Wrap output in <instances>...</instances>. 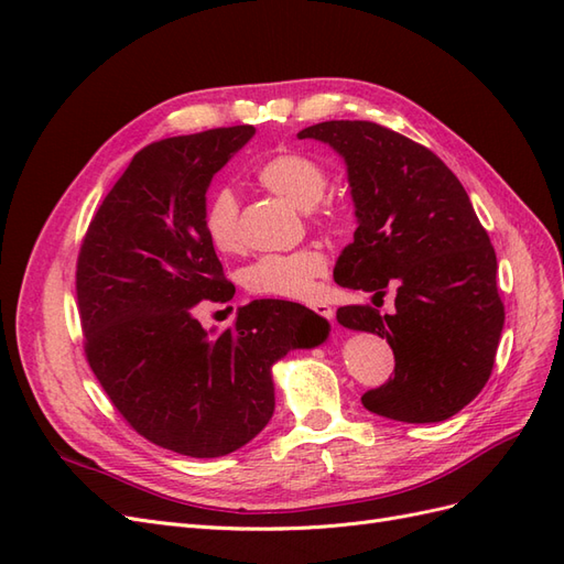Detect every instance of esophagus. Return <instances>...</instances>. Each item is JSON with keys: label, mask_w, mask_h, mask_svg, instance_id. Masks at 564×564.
Here are the masks:
<instances>
[{"label": "esophagus", "mask_w": 564, "mask_h": 564, "mask_svg": "<svg viewBox=\"0 0 564 564\" xmlns=\"http://www.w3.org/2000/svg\"><path fill=\"white\" fill-rule=\"evenodd\" d=\"M313 311L324 319H334V308L327 303H313Z\"/></svg>", "instance_id": "34e87169"}]
</instances>
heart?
Segmentation results:
<instances>
[{
	"mask_svg": "<svg viewBox=\"0 0 564 564\" xmlns=\"http://www.w3.org/2000/svg\"><path fill=\"white\" fill-rule=\"evenodd\" d=\"M259 181L270 193L308 212L327 193L329 174L315 158L305 152H282L259 166ZM202 226L207 240L220 253L240 249V207L228 187L216 191L204 204ZM327 272V259L317 249L292 253H268L245 270V286L251 294L278 299H311L315 284Z\"/></svg>",
	"mask_w": 564,
	"mask_h": 564,
	"instance_id": "heart-1",
	"label": "heart"
}]
</instances>
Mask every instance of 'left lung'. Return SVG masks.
I'll return each instance as SVG.
<instances>
[{"label": "left lung", "instance_id": "obj_1", "mask_svg": "<svg viewBox=\"0 0 564 564\" xmlns=\"http://www.w3.org/2000/svg\"><path fill=\"white\" fill-rule=\"evenodd\" d=\"M299 139L329 143L348 166L357 230L336 261V284L373 299L395 289L390 315L371 305L336 313L395 355V377L362 404L404 423L454 416L489 381L506 319L497 253L468 193L435 152L381 124L332 119Z\"/></svg>", "mask_w": 564, "mask_h": 564}]
</instances>
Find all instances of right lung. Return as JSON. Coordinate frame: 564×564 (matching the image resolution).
<instances>
[{
  "instance_id": "1",
  "label": "right lung",
  "mask_w": 564,
  "mask_h": 564,
  "mask_svg": "<svg viewBox=\"0 0 564 564\" xmlns=\"http://www.w3.org/2000/svg\"><path fill=\"white\" fill-rule=\"evenodd\" d=\"M253 131L220 127L135 152L77 256L84 352L98 383L135 433L193 458L259 435L275 412L272 365L329 334L317 313L275 299L242 305L218 334L195 317L199 301L235 294L202 214L214 174Z\"/></svg>"
}]
</instances>
